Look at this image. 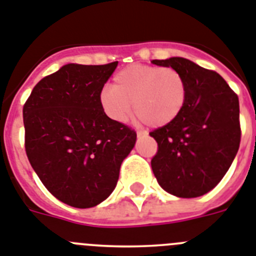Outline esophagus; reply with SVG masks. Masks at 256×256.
<instances>
[{
  "label": "esophagus",
  "instance_id": "esophagus-1",
  "mask_svg": "<svg viewBox=\"0 0 256 256\" xmlns=\"http://www.w3.org/2000/svg\"><path fill=\"white\" fill-rule=\"evenodd\" d=\"M136 135H138V138H142V136H146V132L143 130H136Z\"/></svg>",
  "mask_w": 256,
  "mask_h": 256
}]
</instances>
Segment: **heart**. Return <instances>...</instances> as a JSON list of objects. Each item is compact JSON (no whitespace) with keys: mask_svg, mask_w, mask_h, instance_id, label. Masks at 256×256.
<instances>
[{"mask_svg":"<svg viewBox=\"0 0 256 256\" xmlns=\"http://www.w3.org/2000/svg\"><path fill=\"white\" fill-rule=\"evenodd\" d=\"M186 102V84L174 68L157 66H126L104 86L99 103L110 120L125 122L134 112L146 125L162 128L180 116Z\"/></svg>","mask_w":256,"mask_h":256,"instance_id":"1","label":"heart"}]
</instances>
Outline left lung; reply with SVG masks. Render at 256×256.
I'll use <instances>...</instances> for the list:
<instances>
[{"instance_id": "obj_1", "label": "left lung", "mask_w": 256, "mask_h": 256, "mask_svg": "<svg viewBox=\"0 0 256 256\" xmlns=\"http://www.w3.org/2000/svg\"><path fill=\"white\" fill-rule=\"evenodd\" d=\"M171 66L186 84V102L175 121L150 135L158 144L150 161L160 186L182 198L210 192L232 165L241 140L238 96L220 74L184 58L152 60Z\"/></svg>"}]
</instances>
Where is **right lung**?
I'll return each instance as SVG.
<instances>
[{"label":"right lung","mask_w":256,"mask_h":256,"mask_svg":"<svg viewBox=\"0 0 256 256\" xmlns=\"http://www.w3.org/2000/svg\"><path fill=\"white\" fill-rule=\"evenodd\" d=\"M117 64H66L44 77L23 106L26 157L48 192L73 208H94L113 192L136 142L99 103Z\"/></svg>","instance_id":"obj_1"}]
</instances>
